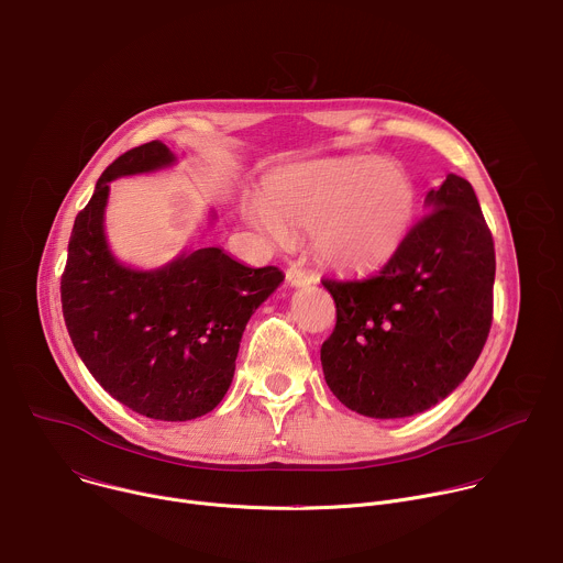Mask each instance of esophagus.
I'll use <instances>...</instances> for the list:
<instances>
[{
	"mask_svg": "<svg viewBox=\"0 0 563 563\" xmlns=\"http://www.w3.org/2000/svg\"><path fill=\"white\" fill-rule=\"evenodd\" d=\"M313 280H316V276H313L311 272L302 269V267L291 265V267L287 269V283L294 285V287H300V285H307V283H313Z\"/></svg>",
	"mask_w": 563,
	"mask_h": 563,
	"instance_id": "esophagus-1",
	"label": "esophagus"
}]
</instances>
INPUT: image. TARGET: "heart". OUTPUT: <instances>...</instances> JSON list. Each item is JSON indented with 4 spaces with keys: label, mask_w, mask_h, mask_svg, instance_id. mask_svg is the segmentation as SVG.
Instances as JSON below:
<instances>
[{
    "label": "heart",
    "mask_w": 563,
    "mask_h": 563,
    "mask_svg": "<svg viewBox=\"0 0 563 563\" xmlns=\"http://www.w3.org/2000/svg\"><path fill=\"white\" fill-rule=\"evenodd\" d=\"M417 187L396 163L374 157L320 159L272 180L254 224L276 245L289 233H313V252L339 272L387 263L412 227Z\"/></svg>",
    "instance_id": "1"
}]
</instances>
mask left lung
Masks as SVG:
<instances>
[{"instance_id": "1", "label": "left lung", "mask_w": 563, "mask_h": 563, "mask_svg": "<svg viewBox=\"0 0 563 563\" xmlns=\"http://www.w3.org/2000/svg\"><path fill=\"white\" fill-rule=\"evenodd\" d=\"M426 207L374 276L323 280L336 328L320 363L334 396L363 417L400 419L437 406L490 334L495 240L472 185L450 174Z\"/></svg>"}]
</instances>
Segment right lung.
<instances>
[{"label": "right lung", "mask_w": 563, "mask_h": 563, "mask_svg": "<svg viewBox=\"0 0 563 563\" xmlns=\"http://www.w3.org/2000/svg\"><path fill=\"white\" fill-rule=\"evenodd\" d=\"M174 159L153 140L107 167L75 218L59 291L73 347L115 400L148 419L191 421L227 394L247 320L285 274L247 267L218 247L153 272L113 258L104 238L109 183Z\"/></svg>", "instance_id": "add662e5"}]
</instances>
